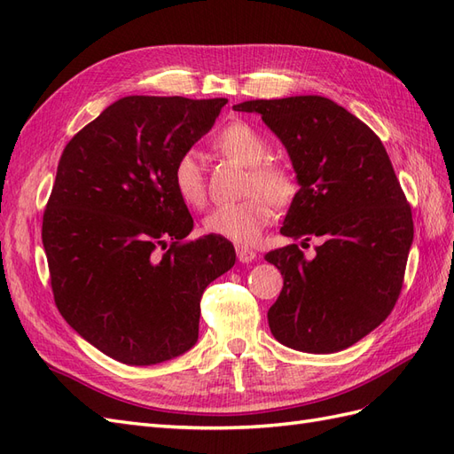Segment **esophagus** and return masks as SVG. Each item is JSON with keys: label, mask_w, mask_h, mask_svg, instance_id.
I'll return each instance as SVG.
<instances>
[{"label": "esophagus", "mask_w": 454, "mask_h": 454, "mask_svg": "<svg viewBox=\"0 0 454 454\" xmlns=\"http://www.w3.org/2000/svg\"><path fill=\"white\" fill-rule=\"evenodd\" d=\"M236 254H238L239 262H251L257 259V253L249 247H243V246H236Z\"/></svg>", "instance_id": "obj_1"}]
</instances>
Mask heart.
<instances>
[{
	"label": "heart",
	"instance_id": "heart-1",
	"mask_svg": "<svg viewBox=\"0 0 454 454\" xmlns=\"http://www.w3.org/2000/svg\"><path fill=\"white\" fill-rule=\"evenodd\" d=\"M213 147L220 155L236 159L247 167L241 193L247 195L238 203L218 205L203 218L207 234L224 238L236 243H254L262 230L272 223L274 207L292 203L299 182L295 172L284 162L269 159L270 144L253 124L246 121H231L213 137ZM172 184L180 200L195 208L207 201V180L201 157L195 151H184L172 162Z\"/></svg>",
	"mask_w": 454,
	"mask_h": 454
}]
</instances>
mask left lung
Masks as SVG:
<instances>
[{"label": "left lung", "instance_id": "obj_1", "mask_svg": "<svg viewBox=\"0 0 454 454\" xmlns=\"http://www.w3.org/2000/svg\"><path fill=\"white\" fill-rule=\"evenodd\" d=\"M234 109L259 113L292 157L301 190L282 234L303 239V247L320 239L310 261L297 243L264 254L284 276L269 310L270 332L297 351L351 347L397 303L414 238L411 205L387 151L328 98L254 99Z\"/></svg>", "mask_w": 454, "mask_h": 454}]
</instances>
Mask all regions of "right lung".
<instances>
[{"label": "right lung", "mask_w": 454, "mask_h": 454, "mask_svg": "<svg viewBox=\"0 0 454 454\" xmlns=\"http://www.w3.org/2000/svg\"><path fill=\"white\" fill-rule=\"evenodd\" d=\"M226 103L128 96L63 149L42 223L53 299L119 363L149 366L193 347L205 287L236 262L224 238L185 239L193 218L170 174Z\"/></svg>", "instance_id": "add662e5"}]
</instances>
